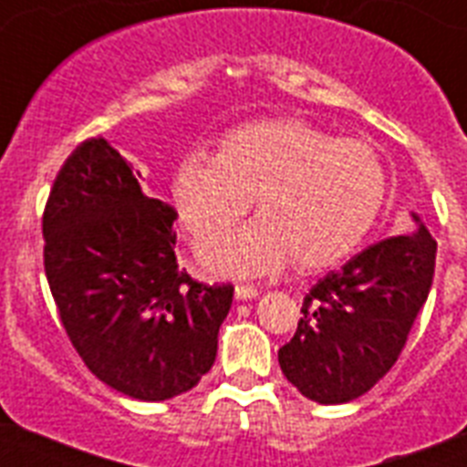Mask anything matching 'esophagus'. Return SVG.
<instances>
[{
  "instance_id": "34e87169",
  "label": "esophagus",
  "mask_w": 467,
  "mask_h": 467,
  "mask_svg": "<svg viewBox=\"0 0 467 467\" xmlns=\"http://www.w3.org/2000/svg\"><path fill=\"white\" fill-rule=\"evenodd\" d=\"M234 295H236L238 301H247V299H257L259 290L257 287H253V285H236Z\"/></svg>"
}]
</instances>
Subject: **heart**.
Returning a JSON list of instances; mask_svg holds the SVG:
<instances>
[{
	"instance_id": "obj_1",
	"label": "heart",
	"mask_w": 467,
	"mask_h": 467,
	"mask_svg": "<svg viewBox=\"0 0 467 467\" xmlns=\"http://www.w3.org/2000/svg\"><path fill=\"white\" fill-rule=\"evenodd\" d=\"M253 195L259 221L198 241L196 257L210 274L254 278L292 257L304 271L339 264L372 229L386 175L367 144L275 119L231 130L220 154L189 151L171 180L177 220L196 236L242 216Z\"/></svg>"
}]
</instances>
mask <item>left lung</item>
I'll return each instance as SVG.
<instances>
[{
	"label": "left lung",
	"mask_w": 467,
	"mask_h": 467,
	"mask_svg": "<svg viewBox=\"0 0 467 467\" xmlns=\"http://www.w3.org/2000/svg\"><path fill=\"white\" fill-rule=\"evenodd\" d=\"M410 236L379 241L304 299L296 332L278 350L287 381L317 404L365 395L398 360L435 274L437 243L411 213Z\"/></svg>",
	"instance_id": "1"
}]
</instances>
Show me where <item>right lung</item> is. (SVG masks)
<instances>
[{"label": "right lung", "instance_id": "obj_1", "mask_svg": "<svg viewBox=\"0 0 467 467\" xmlns=\"http://www.w3.org/2000/svg\"><path fill=\"white\" fill-rule=\"evenodd\" d=\"M140 180L105 138L81 142L44 210V269L90 372L128 398L163 402L214 365L234 287L177 269V213Z\"/></svg>", "mask_w": 467, "mask_h": 467}]
</instances>
